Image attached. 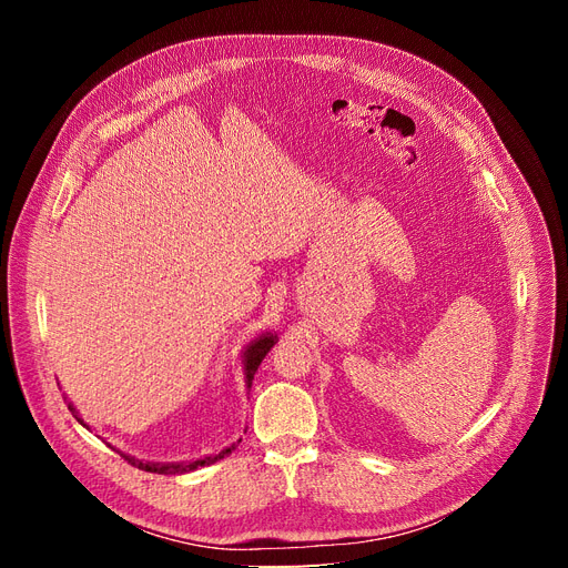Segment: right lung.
Returning <instances> with one entry per match:
<instances>
[{
  "instance_id": "1",
  "label": "right lung",
  "mask_w": 568,
  "mask_h": 568,
  "mask_svg": "<svg viewBox=\"0 0 568 568\" xmlns=\"http://www.w3.org/2000/svg\"><path fill=\"white\" fill-rule=\"evenodd\" d=\"M278 338L274 336V334H262L260 338H255L248 347H246V352H244V375H246V389H251V384H253V377H255V373H257V366L262 364V359L266 356V352L274 347V343H276ZM69 409L73 412V416L75 419L84 426V422L80 419L78 416V412L73 409V405H69ZM242 442V439H239ZM236 449V444H232V446H227V449H223L221 454H216V456H204V458H200V460H191V463H142V460H135L133 456H126V454H122L131 465H135L138 469H144V471H156V474H184V471H193V469H197V467H206V465H212V463H216V460H221V458H225V456H230L232 452Z\"/></svg>"
}]
</instances>
